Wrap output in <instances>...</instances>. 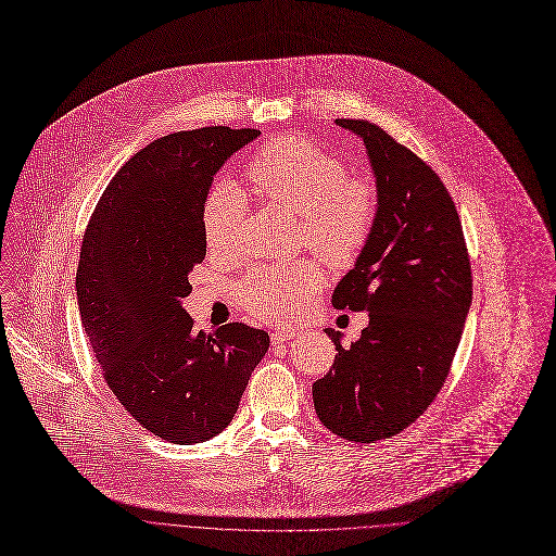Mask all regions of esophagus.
<instances>
[{
    "label": "esophagus",
    "instance_id": "1",
    "mask_svg": "<svg viewBox=\"0 0 556 556\" xmlns=\"http://www.w3.org/2000/svg\"><path fill=\"white\" fill-rule=\"evenodd\" d=\"M298 338V330H285V328H280V330H274L271 332V344L276 346V344H285V342H289V340H295Z\"/></svg>",
    "mask_w": 556,
    "mask_h": 556
}]
</instances>
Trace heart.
Returning <instances> with one entry per match:
<instances>
[{
	"label": "heart",
	"mask_w": 556,
	"mask_h": 556,
	"mask_svg": "<svg viewBox=\"0 0 556 556\" xmlns=\"http://www.w3.org/2000/svg\"><path fill=\"white\" fill-rule=\"evenodd\" d=\"M254 192L295 214L300 241L330 265H349L366 248L379 194L372 181L346 177L340 157L298 134L278 136L256 151L248 164ZM243 199L230 186H216L201 207V235L210 254L230 256L241 245ZM324 287L311 261L271 263L252 269L241 287L245 308L265 321L298 317Z\"/></svg>",
	"instance_id": "1"
}]
</instances>
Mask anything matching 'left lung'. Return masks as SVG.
<instances>
[{
  "label": "left lung",
  "mask_w": 556,
  "mask_h": 556,
  "mask_svg": "<svg viewBox=\"0 0 556 556\" xmlns=\"http://www.w3.org/2000/svg\"><path fill=\"white\" fill-rule=\"evenodd\" d=\"M364 140L379 194L372 235L332 291V306L368 311L349 349L313 383L319 420L353 442L409 427L445 383L473 298L471 263L452 194L407 147L368 121H336Z\"/></svg>",
  "instance_id": "left-lung-1"
}]
</instances>
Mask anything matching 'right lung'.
I'll return each instance as SVG.
<instances>
[{
	"instance_id": "obj_1",
	"label": "right lung",
	"mask_w": 556,
	"mask_h": 556,
	"mask_svg": "<svg viewBox=\"0 0 556 556\" xmlns=\"http://www.w3.org/2000/svg\"><path fill=\"white\" fill-rule=\"evenodd\" d=\"M258 129L205 127L138 151L104 188L80 245V321L104 381L151 433L192 445L224 431L269 349V336L226 324L192 330L181 298L205 258L201 207L216 170Z\"/></svg>"
}]
</instances>
